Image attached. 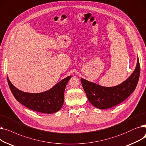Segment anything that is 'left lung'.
<instances>
[{"instance_id": "1", "label": "left lung", "mask_w": 146, "mask_h": 146, "mask_svg": "<svg viewBox=\"0 0 146 146\" xmlns=\"http://www.w3.org/2000/svg\"><path fill=\"white\" fill-rule=\"evenodd\" d=\"M139 59L129 77L114 87H103L81 78V84L89 102L94 107L106 109L112 108L125 100L135 90L140 77Z\"/></svg>"}]
</instances>
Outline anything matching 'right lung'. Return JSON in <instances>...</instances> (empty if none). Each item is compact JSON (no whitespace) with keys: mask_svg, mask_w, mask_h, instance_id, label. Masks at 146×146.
<instances>
[{"mask_svg":"<svg viewBox=\"0 0 146 146\" xmlns=\"http://www.w3.org/2000/svg\"><path fill=\"white\" fill-rule=\"evenodd\" d=\"M71 77V76H68L50 89L38 93L21 91L12 84L8 77H7V80L11 92L18 102L36 112L51 114L58 112L62 107L65 89Z\"/></svg>","mask_w":146,"mask_h":146,"instance_id":"add662e5","label":"right lung"}]
</instances>
